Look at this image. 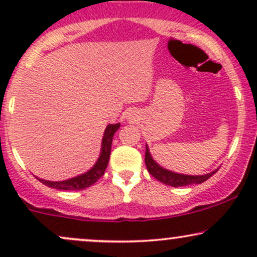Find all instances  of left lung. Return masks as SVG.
<instances>
[{"label":"left lung","instance_id":"1","mask_svg":"<svg viewBox=\"0 0 257 257\" xmlns=\"http://www.w3.org/2000/svg\"><path fill=\"white\" fill-rule=\"evenodd\" d=\"M145 164L149 173L151 174L155 179H157L158 181L163 182L168 186H173V187H181V186H187V185H193V184H202V182L206 181L208 179H210L217 170L215 172L206 174V175H198V176H192V175H182V174H176L169 170L163 169L162 167H159L155 161H153L151 155H150L149 149L146 146V152H145Z\"/></svg>","mask_w":257,"mask_h":257}]
</instances>
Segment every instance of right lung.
Instances as JSON below:
<instances>
[{
  "label": "right lung",
  "instance_id": "obj_1",
  "mask_svg": "<svg viewBox=\"0 0 257 257\" xmlns=\"http://www.w3.org/2000/svg\"><path fill=\"white\" fill-rule=\"evenodd\" d=\"M118 124H108L106 128L104 138H102V145H101V153L98 162L95 163L89 172H87L83 175L76 176V178L65 180V181L53 182V181H46V180L38 179L43 185L48 186V187L57 188V190H65V191H78L84 190V188L89 187V186L95 184L98 180L104 175L106 167L108 164V159H110L111 153V145H112V139H113L114 133L118 131Z\"/></svg>",
  "mask_w": 257,
  "mask_h": 257
}]
</instances>
